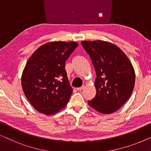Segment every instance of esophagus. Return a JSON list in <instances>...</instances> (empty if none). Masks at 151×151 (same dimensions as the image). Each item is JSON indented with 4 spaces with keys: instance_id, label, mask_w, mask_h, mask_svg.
<instances>
[{
    "instance_id": "34e87169",
    "label": "esophagus",
    "mask_w": 151,
    "mask_h": 151,
    "mask_svg": "<svg viewBox=\"0 0 151 151\" xmlns=\"http://www.w3.org/2000/svg\"><path fill=\"white\" fill-rule=\"evenodd\" d=\"M84 88H85V86L83 85V86H82L81 87H78V88H77V90H78V91H82V90H83Z\"/></svg>"
}]
</instances>
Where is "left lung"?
<instances>
[{"label":"left lung","instance_id":"8db88e82","mask_svg":"<svg viewBox=\"0 0 151 151\" xmlns=\"http://www.w3.org/2000/svg\"><path fill=\"white\" fill-rule=\"evenodd\" d=\"M96 70V95L88 104L102 114L115 112L129 100L135 81V70L124 53L113 43L82 41Z\"/></svg>","mask_w":151,"mask_h":151}]
</instances>
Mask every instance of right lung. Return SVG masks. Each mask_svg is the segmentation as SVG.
<instances>
[{"instance_id":"add662e5","label":"right lung","mask_w":151,"mask_h":151,"mask_svg":"<svg viewBox=\"0 0 151 151\" xmlns=\"http://www.w3.org/2000/svg\"><path fill=\"white\" fill-rule=\"evenodd\" d=\"M78 44L50 42L40 46L27 62L21 84L29 102L38 112L53 115L69 102L73 89L68 80L65 62Z\"/></svg>"}]
</instances>
